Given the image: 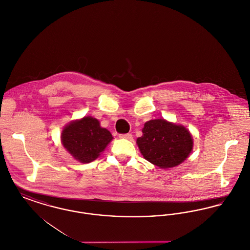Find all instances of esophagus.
I'll use <instances>...</instances> for the list:
<instances>
[{"instance_id": "1", "label": "esophagus", "mask_w": 250, "mask_h": 250, "mask_svg": "<svg viewBox=\"0 0 250 250\" xmlns=\"http://www.w3.org/2000/svg\"><path fill=\"white\" fill-rule=\"evenodd\" d=\"M119 137L121 139H126V140H130V141L133 139L132 135L129 134V133H127V134H120Z\"/></svg>"}]
</instances>
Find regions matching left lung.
<instances>
[{
    "label": "left lung",
    "instance_id": "obj_1",
    "mask_svg": "<svg viewBox=\"0 0 250 250\" xmlns=\"http://www.w3.org/2000/svg\"><path fill=\"white\" fill-rule=\"evenodd\" d=\"M143 136L137 143L143 157L159 167H172L181 164L191 153L193 140L182 125L164 119L145 123Z\"/></svg>",
    "mask_w": 250,
    "mask_h": 250
}]
</instances>
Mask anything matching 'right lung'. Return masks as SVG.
<instances>
[{
	"mask_svg": "<svg viewBox=\"0 0 250 250\" xmlns=\"http://www.w3.org/2000/svg\"><path fill=\"white\" fill-rule=\"evenodd\" d=\"M109 131L93 117H84L66 125L62 133L63 147L77 160L89 163L98 157L112 140Z\"/></svg>",
	"mask_w": 250,
	"mask_h": 250,
	"instance_id": "right-lung-1",
	"label": "right lung"
}]
</instances>
